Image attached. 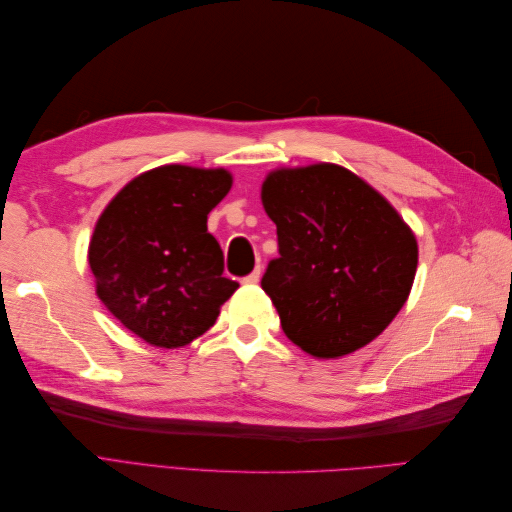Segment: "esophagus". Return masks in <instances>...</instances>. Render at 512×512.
Segmentation results:
<instances>
[{
    "label": "esophagus",
    "mask_w": 512,
    "mask_h": 512,
    "mask_svg": "<svg viewBox=\"0 0 512 512\" xmlns=\"http://www.w3.org/2000/svg\"><path fill=\"white\" fill-rule=\"evenodd\" d=\"M258 280H260V269H254L252 273H247V275L243 277V284L254 286V284H258Z\"/></svg>",
    "instance_id": "1"
}]
</instances>
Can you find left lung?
<instances>
[{"mask_svg":"<svg viewBox=\"0 0 512 512\" xmlns=\"http://www.w3.org/2000/svg\"><path fill=\"white\" fill-rule=\"evenodd\" d=\"M260 196L280 247L260 286L290 342L337 359L376 339L404 307L418 262L389 200L324 162L273 170Z\"/></svg>","mask_w":512,"mask_h":512,"instance_id":"obj_1","label":"left lung"}]
</instances>
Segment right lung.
Returning <instances> with one entry per match:
<instances>
[{"label":"right lung","instance_id":"obj_1","mask_svg":"<svg viewBox=\"0 0 512 512\" xmlns=\"http://www.w3.org/2000/svg\"><path fill=\"white\" fill-rule=\"evenodd\" d=\"M230 185L224 168L168 164L132 179L102 211L89 243L96 292L147 344L188 346L239 288L222 275V247L207 232Z\"/></svg>","mask_w":512,"mask_h":512}]
</instances>
